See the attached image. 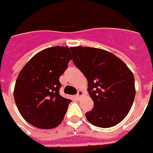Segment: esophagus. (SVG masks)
Instances as JSON below:
<instances>
[{
    "mask_svg": "<svg viewBox=\"0 0 153 153\" xmlns=\"http://www.w3.org/2000/svg\"><path fill=\"white\" fill-rule=\"evenodd\" d=\"M83 95V91H81V90H79L77 93V94L76 95V97H77V98H81V96Z\"/></svg>",
    "mask_w": 153,
    "mask_h": 153,
    "instance_id": "34e87169",
    "label": "esophagus"
}]
</instances>
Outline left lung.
I'll use <instances>...</instances> for the list:
<instances>
[{
    "label": "left lung",
    "instance_id": "obj_1",
    "mask_svg": "<svg viewBox=\"0 0 153 153\" xmlns=\"http://www.w3.org/2000/svg\"><path fill=\"white\" fill-rule=\"evenodd\" d=\"M72 61L85 76L94 107L85 114L94 126L107 128L123 121L134 102L135 78L124 62L107 51L89 47L70 48Z\"/></svg>",
    "mask_w": 153,
    "mask_h": 153
}]
</instances>
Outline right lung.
Here are the masks:
<instances>
[{"label":"right lung","instance_id":"obj_1","mask_svg":"<svg viewBox=\"0 0 153 153\" xmlns=\"http://www.w3.org/2000/svg\"><path fill=\"white\" fill-rule=\"evenodd\" d=\"M72 59L69 48L56 46L39 51L21 70L13 97L21 115L30 124L51 129L61 123L71 100L59 95V79Z\"/></svg>","mask_w":153,"mask_h":153}]
</instances>
